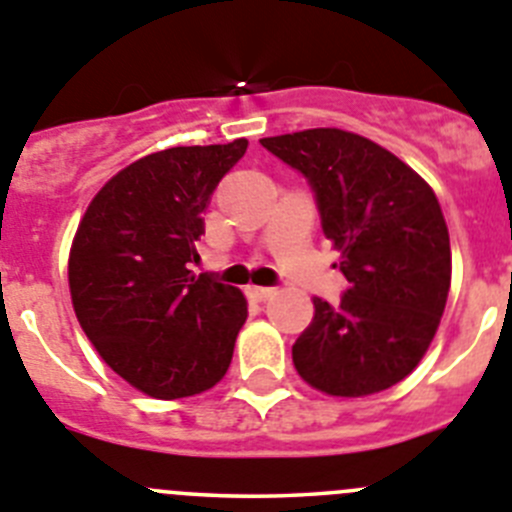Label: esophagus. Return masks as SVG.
Returning <instances> with one entry per match:
<instances>
[{"label": "esophagus", "instance_id": "1", "mask_svg": "<svg viewBox=\"0 0 512 512\" xmlns=\"http://www.w3.org/2000/svg\"><path fill=\"white\" fill-rule=\"evenodd\" d=\"M248 295H251L253 300L264 302V300H269L271 295H274V289H271V287H248Z\"/></svg>", "mask_w": 512, "mask_h": 512}]
</instances>
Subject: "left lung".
<instances>
[{"label": "left lung", "instance_id": "obj_1", "mask_svg": "<svg viewBox=\"0 0 512 512\" xmlns=\"http://www.w3.org/2000/svg\"><path fill=\"white\" fill-rule=\"evenodd\" d=\"M261 146L307 179L348 282L341 305L312 300V323L292 346L295 369L336 397L387 390L423 359L449 297V230L436 194L387 148L346 130Z\"/></svg>", "mask_w": 512, "mask_h": 512}]
</instances>
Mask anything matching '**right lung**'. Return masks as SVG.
I'll return each instance as SVG.
<instances>
[{
  "mask_svg": "<svg viewBox=\"0 0 512 512\" xmlns=\"http://www.w3.org/2000/svg\"><path fill=\"white\" fill-rule=\"evenodd\" d=\"M246 148L238 138L140 158L99 189L76 230V318L112 372L158 400L215 387L246 323L238 289L189 271L212 192Z\"/></svg>",
  "mask_w": 512,
  "mask_h": 512,
  "instance_id": "obj_1",
  "label": "right lung"
}]
</instances>
